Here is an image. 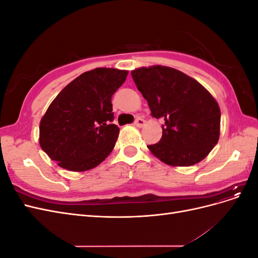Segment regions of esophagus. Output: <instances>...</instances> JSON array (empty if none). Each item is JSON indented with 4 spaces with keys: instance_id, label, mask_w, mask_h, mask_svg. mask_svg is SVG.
I'll return each instance as SVG.
<instances>
[{
    "instance_id": "obj_1",
    "label": "esophagus",
    "mask_w": 258,
    "mask_h": 258,
    "mask_svg": "<svg viewBox=\"0 0 258 258\" xmlns=\"http://www.w3.org/2000/svg\"><path fill=\"white\" fill-rule=\"evenodd\" d=\"M135 124H136L137 127L141 128V127H143L144 124H145V120H144L143 118H141V117H138V118H137L136 121H135Z\"/></svg>"
}]
</instances>
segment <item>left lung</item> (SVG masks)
<instances>
[{
  "mask_svg": "<svg viewBox=\"0 0 258 258\" xmlns=\"http://www.w3.org/2000/svg\"><path fill=\"white\" fill-rule=\"evenodd\" d=\"M155 118L165 119L160 141L148 150L166 165L188 167L205 159L220 139L221 110L212 95L178 70L153 66L131 72Z\"/></svg>",
  "mask_w": 258,
  "mask_h": 258,
  "instance_id": "left-lung-1",
  "label": "left lung"
}]
</instances>
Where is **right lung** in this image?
Instances as JSON below:
<instances>
[{
	"mask_svg": "<svg viewBox=\"0 0 258 258\" xmlns=\"http://www.w3.org/2000/svg\"><path fill=\"white\" fill-rule=\"evenodd\" d=\"M128 71L97 68L76 77L53 99L40 122V145L58 166L87 171L111 154L119 128L112 97Z\"/></svg>",
	"mask_w": 258,
	"mask_h": 258,
	"instance_id": "right-lung-1",
	"label": "right lung"
}]
</instances>
